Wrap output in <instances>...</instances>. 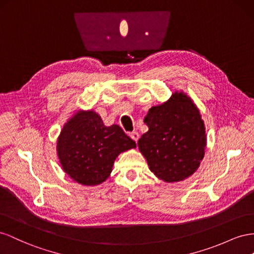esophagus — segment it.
<instances>
[{
	"label": "esophagus",
	"mask_w": 254,
	"mask_h": 254,
	"mask_svg": "<svg viewBox=\"0 0 254 254\" xmlns=\"http://www.w3.org/2000/svg\"><path fill=\"white\" fill-rule=\"evenodd\" d=\"M129 136H131V138H132L135 142H137V140H138V138H139V134H138V132H136V131H134V132H132V133H129Z\"/></svg>",
	"instance_id": "esophagus-1"
}]
</instances>
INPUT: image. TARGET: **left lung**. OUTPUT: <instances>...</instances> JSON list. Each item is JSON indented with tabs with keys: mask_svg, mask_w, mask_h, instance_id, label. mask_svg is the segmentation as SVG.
Segmentation results:
<instances>
[{
	"mask_svg": "<svg viewBox=\"0 0 254 254\" xmlns=\"http://www.w3.org/2000/svg\"><path fill=\"white\" fill-rule=\"evenodd\" d=\"M143 122L149 129L138 140V148L150 170L169 183L190 177L206 146L204 123L191 99L175 92L166 103L151 107Z\"/></svg>",
	"mask_w": 254,
	"mask_h": 254,
	"instance_id": "8db88e82",
	"label": "left lung"
}]
</instances>
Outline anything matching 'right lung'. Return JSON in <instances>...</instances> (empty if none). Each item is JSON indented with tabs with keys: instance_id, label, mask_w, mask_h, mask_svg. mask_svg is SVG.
<instances>
[{
	"instance_id": "right-lung-1",
	"label": "right lung",
	"mask_w": 254,
	"mask_h": 254,
	"mask_svg": "<svg viewBox=\"0 0 254 254\" xmlns=\"http://www.w3.org/2000/svg\"><path fill=\"white\" fill-rule=\"evenodd\" d=\"M136 148L133 139L117 126H104L100 116L78 112L63 127L57 140L62 167L75 182L98 185L110 177L116 157Z\"/></svg>"
}]
</instances>
